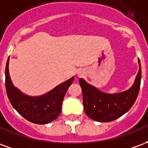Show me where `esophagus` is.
<instances>
[{"instance_id": "obj_1", "label": "esophagus", "mask_w": 148, "mask_h": 148, "mask_svg": "<svg viewBox=\"0 0 148 148\" xmlns=\"http://www.w3.org/2000/svg\"><path fill=\"white\" fill-rule=\"evenodd\" d=\"M77 74H78V75H82V72H78V73H77Z\"/></svg>"}]
</instances>
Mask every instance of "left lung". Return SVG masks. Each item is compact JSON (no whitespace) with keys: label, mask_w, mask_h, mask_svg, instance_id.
I'll return each mask as SVG.
<instances>
[{"label":"left lung","mask_w":148,"mask_h":148,"mask_svg":"<svg viewBox=\"0 0 148 148\" xmlns=\"http://www.w3.org/2000/svg\"><path fill=\"white\" fill-rule=\"evenodd\" d=\"M133 85L128 90L118 93H106L79 78L85 112L90 118L99 122H109L121 117L133 106L140 91L141 65Z\"/></svg>","instance_id":"1"}]
</instances>
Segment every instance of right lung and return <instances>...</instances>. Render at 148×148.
<instances>
[{
  "mask_svg": "<svg viewBox=\"0 0 148 148\" xmlns=\"http://www.w3.org/2000/svg\"><path fill=\"white\" fill-rule=\"evenodd\" d=\"M9 58L5 67V87L9 101L16 111L32 123L48 124L60 115L62 104L74 77H71L41 96H28L13 86L8 71Z\"/></svg>",
  "mask_w": 148,
  "mask_h": 148,
  "instance_id": "1",
  "label": "right lung"
}]
</instances>
